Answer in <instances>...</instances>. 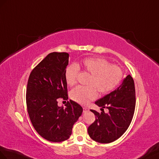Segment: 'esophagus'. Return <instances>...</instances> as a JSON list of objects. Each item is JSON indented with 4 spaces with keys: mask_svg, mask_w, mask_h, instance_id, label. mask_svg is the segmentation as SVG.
<instances>
[{
    "mask_svg": "<svg viewBox=\"0 0 159 159\" xmlns=\"http://www.w3.org/2000/svg\"><path fill=\"white\" fill-rule=\"evenodd\" d=\"M83 112H87V111H88V110H89V108H87V107H85V106L83 107Z\"/></svg>",
    "mask_w": 159,
    "mask_h": 159,
    "instance_id": "obj_1",
    "label": "esophagus"
}]
</instances>
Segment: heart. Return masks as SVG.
I'll use <instances>...</instances> for the list:
<instances>
[{
    "mask_svg": "<svg viewBox=\"0 0 159 159\" xmlns=\"http://www.w3.org/2000/svg\"><path fill=\"white\" fill-rule=\"evenodd\" d=\"M80 67L91 75L88 86H78L70 92V98L75 102L87 105L98 96V91L102 95L108 93L117 87L123 79V72L120 66L111 64L104 58L89 57L81 61ZM79 66L72 64L65 70V79L69 86H74L77 82Z\"/></svg>",
    "mask_w": 159,
    "mask_h": 159,
    "instance_id": "heart-1",
    "label": "heart"
}]
</instances>
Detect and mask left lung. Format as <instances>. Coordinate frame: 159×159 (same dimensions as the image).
<instances>
[{
    "label": "left lung",
    "instance_id": "obj_1",
    "mask_svg": "<svg viewBox=\"0 0 159 159\" xmlns=\"http://www.w3.org/2000/svg\"><path fill=\"white\" fill-rule=\"evenodd\" d=\"M102 112L90 110L95 120L88 127V134L94 141L108 143L121 137L131 124L135 108L134 81L129 75L120 85L111 93L95 102ZM108 109L105 113L103 108Z\"/></svg>",
    "mask_w": 159,
    "mask_h": 159
}]
</instances>
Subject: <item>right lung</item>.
I'll use <instances>...</instances> for the list:
<instances>
[{"mask_svg":"<svg viewBox=\"0 0 159 159\" xmlns=\"http://www.w3.org/2000/svg\"><path fill=\"white\" fill-rule=\"evenodd\" d=\"M68 58V53H49L32 70L28 80L25 99L30 119L38 134L52 142L68 139L83 112L82 107L72 100L67 102L65 108L57 106V99H68L65 79Z\"/></svg>","mask_w":159,"mask_h":159,"instance_id":"add662e5","label":"right lung"}]
</instances>
